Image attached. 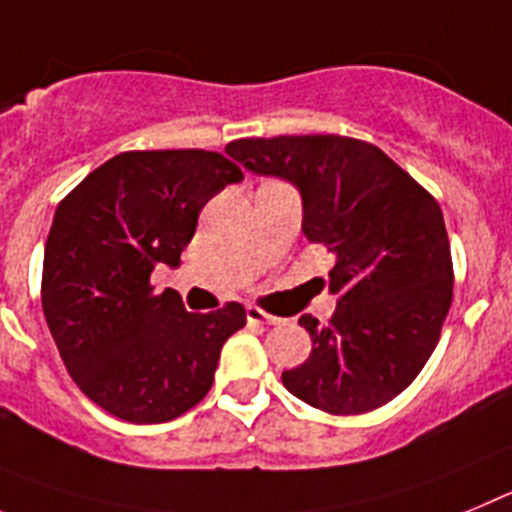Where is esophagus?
Masks as SVG:
<instances>
[{"instance_id": "obj_1", "label": "esophagus", "mask_w": 512, "mask_h": 512, "mask_svg": "<svg viewBox=\"0 0 512 512\" xmlns=\"http://www.w3.org/2000/svg\"><path fill=\"white\" fill-rule=\"evenodd\" d=\"M247 321L250 324H278L280 319H275L273 313L262 311L260 306H247Z\"/></svg>"}]
</instances>
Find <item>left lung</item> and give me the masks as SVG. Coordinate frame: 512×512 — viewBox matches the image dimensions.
Instances as JSON below:
<instances>
[{
  "mask_svg": "<svg viewBox=\"0 0 512 512\" xmlns=\"http://www.w3.org/2000/svg\"><path fill=\"white\" fill-rule=\"evenodd\" d=\"M227 155L301 191L303 234L336 257L329 324L303 313V365L283 385L303 403L357 416L403 393L439 344L454 270L444 214L431 193L370 142L339 135L247 137Z\"/></svg>",
  "mask_w": 512,
  "mask_h": 512,
  "instance_id": "left-lung-1",
  "label": "left lung"
}]
</instances>
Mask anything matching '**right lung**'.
Returning <instances> with one entry per match:
<instances>
[{
    "mask_svg": "<svg viewBox=\"0 0 512 512\" xmlns=\"http://www.w3.org/2000/svg\"><path fill=\"white\" fill-rule=\"evenodd\" d=\"M242 170L209 150H132L91 170L58 204L45 242L43 313L86 398L130 423H163L201 403L245 306L188 313L155 293L158 262L176 267L199 214Z\"/></svg>",
    "mask_w": 512,
    "mask_h": 512,
    "instance_id": "add662e5",
    "label": "right lung"
}]
</instances>
